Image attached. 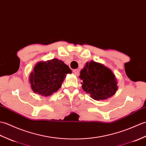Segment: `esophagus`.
<instances>
[{
    "mask_svg": "<svg viewBox=\"0 0 146 146\" xmlns=\"http://www.w3.org/2000/svg\"><path fill=\"white\" fill-rule=\"evenodd\" d=\"M73 72L76 76H78L79 75V70L74 69V70H73Z\"/></svg>",
    "mask_w": 146,
    "mask_h": 146,
    "instance_id": "esophagus-1",
    "label": "esophagus"
}]
</instances>
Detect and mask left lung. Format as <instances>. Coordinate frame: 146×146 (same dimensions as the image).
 I'll list each match as a JSON object with an SVG mask.
<instances>
[{
	"label": "left lung",
	"instance_id": "left-lung-1",
	"mask_svg": "<svg viewBox=\"0 0 146 146\" xmlns=\"http://www.w3.org/2000/svg\"><path fill=\"white\" fill-rule=\"evenodd\" d=\"M82 88L96 100H106L114 96L118 89L117 80L112 71L104 65L91 60L80 70Z\"/></svg>",
	"mask_w": 146,
	"mask_h": 146
}]
</instances>
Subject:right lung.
I'll list each match as a JSON object with an SVG mask.
<instances>
[{
	"label": "right lung",
	"mask_w": 146,
	"mask_h": 146,
	"mask_svg": "<svg viewBox=\"0 0 146 146\" xmlns=\"http://www.w3.org/2000/svg\"><path fill=\"white\" fill-rule=\"evenodd\" d=\"M71 73L69 66L61 60L40 61L35 65L29 75V82L34 93L50 96L60 88L67 74Z\"/></svg>",
	"instance_id": "obj_1"
}]
</instances>
